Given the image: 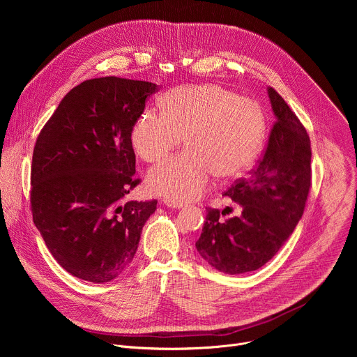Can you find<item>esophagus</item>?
<instances>
[{
  "label": "esophagus",
  "mask_w": 357,
  "mask_h": 357,
  "mask_svg": "<svg viewBox=\"0 0 357 357\" xmlns=\"http://www.w3.org/2000/svg\"><path fill=\"white\" fill-rule=\"evenodd\" d=\"M164 203H165L167 206H169V208H172V209H181V208H183V203H182V202H176V200L165 199V200H164Z\"/></svg>",
  "instance_id": "obj_1"
}]
</instances>
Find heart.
I'll return each instance as SVG.
<instances>
[{
    "mask_svg": "<svg viewBox=\"0 0 357 357\" xmlns=\"http://www.w3.org/2000/svg\"><path fill=\"white\" fill-rule=\"evenodd\" d=\"M161 110H144L130 141L145 162H161L181 145L188 148L152 168L146 190L176 202L197 199L216 175L233 179L250 169L267 135L263 106L220 84H185L165 93Z\"/></svg>",
    "mask_w": 357,
    "mask_h": 357,
    "instance_id": "heart-1",
    "label": "heart"
}]
</instances>
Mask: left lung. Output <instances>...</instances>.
I'll use <instances>...</instances> for the list:
<instances>
[{
  "mask_svg": "<svg viewBox=\"0 0 357 357\" xmlns=\"http://www.w3.org/2000/svg\"><path fill=\"white\" fill-rule=\"evenodd\" d=\"M277 121L261 160L250 176L237 179L223 195L241 206L240 216L222 219L206 208L196 241L202 259L226 274L259 270L288 240L307 205L311 189L310 135L273 89H268Z\"/></svg>",
  "mask_w": 357,
  "mask_h": 357,
  "instance_id": "obj_1",
  "label": "left lung"
}]
</instances>
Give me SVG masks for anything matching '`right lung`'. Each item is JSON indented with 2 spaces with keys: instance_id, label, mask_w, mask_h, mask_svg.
<instances>
[{
  "instance_id": "obj_1",
  "label": "right lung",
  "mask_w": 357,
  "mask_h": 357,
  "mask_svg": "<svg viewBox=\"0 0 357 357\" xmlns=\"http://www.w3.org/2000/svg\"><path fill=\"white\" fill-rule=\"evenodd\" d=\"M158 86L116 76L84 80L40 130L31 165V211L69 274L113 281L131 264L157 199L126 202L141 182L130 131Z\"/></svg>"
}]
</instances>
